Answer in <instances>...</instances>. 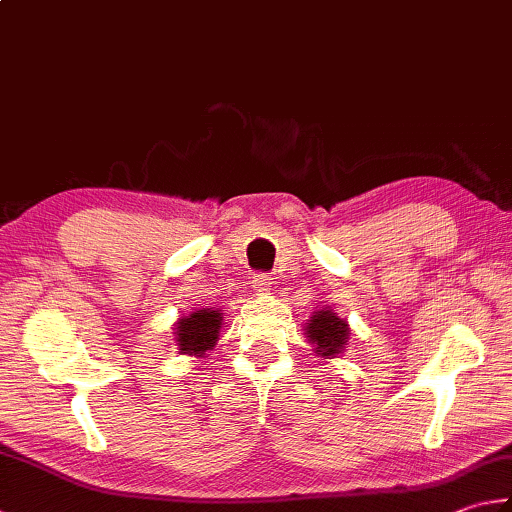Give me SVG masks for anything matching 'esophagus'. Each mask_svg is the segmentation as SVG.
<instances>
[{"label": "esophagus", "mask_w": 512, "mask_h": 512, "mask_svg": "<svg viewBox=\"0 0 512 512\" xmlns=\"http://www.w3.org/2000/svg\"><path fill=\"white\" fill-rule=\"evenodd\" d=\"M272 285H274V278L269 274L260 272L254 276V287L258 289V292H267V289H272Z\"/></svg>", "instance_id": "obj_1"}]
</instances>
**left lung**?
I'll list each match as a JSON object with an SVG mask.
<instances>
[{
  "instance_id": "8db88e82",
  "label": "left lung",
  "mask_w": 512,
  "mask_h": 512,
  "mask_svg": "<svg viewBox=\"0 0 512 512\" xmlns=\"http://www.w3.org/2000/svg\"><path fill=\"white\" fill-rule=\"evenodd\" d=\"M307 334L310 341L316 345V352L325 356H334L341 352V347L347 345V323L343 318L334 316L330 310H321L312 316V321L307 323Z\"/></svg>"
}]
</instances>
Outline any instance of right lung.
Returning <instances> with one entry per match:
<instances>
[{"label": "right lung", "instance_id": "add662e5", "mask_svg": "<svg viewBox=\"0 0 512 512\" xmlns=\"http://www.w3.org/2000/svg\"><path fill=\"white\" fill-rule=\"evenodd\" d=\"M220 321L223 316L216 310H198L187 318H180L176 327L180 350L185 354H205L218 339Z\"/></svg>", "mask_w": 512, "mask_h": 512}]
</instances>
